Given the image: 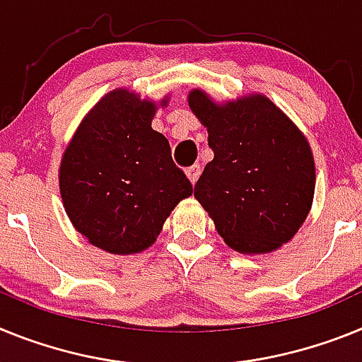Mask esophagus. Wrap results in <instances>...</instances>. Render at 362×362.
I'll return each instance as SVG.
<instances>
[{
  "label": "esophagus",
  "instance_id": "obj_1",
  "mask_svg": "<svg viewBox=\"0 0 362 362\" xmlns=\"http://www.w3.org/2000/svg\"><path fill=\"white\" fill-rule=\"evenodd\" d=\"M185 175L191 180V184H197V180L200 177V165H191V168H187L185 169Z\"/></svg>",
  "mask_w": 362,
  "mask_h": 362
}]
</instances>
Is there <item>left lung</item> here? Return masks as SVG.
Segmentation results:
<instances>
[{
    "label": "left lung",
    "instance_id": "1",
    "mask_svg": "<svg viewBox=\"0 0 362 362\" xmlns=\"http://www.w3.org/2000/svg\"><path fill=\"white\" fill-rule=\"evenodd\" d=\"M187 103L215 155L194 185V199L231 250H279L313 204L315 160L304 133L260 93L216 102L204 89H191Z\"/></svg>",
    "mask_w": 362,
    "mask_h": 362
}]
</instances>
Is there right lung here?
I'll list each match as a JSON object with an SVG mask.
<instances>
[{
    "label": "right lung",
    "instance_id": "add662e5",
    "mask_svg": "<svg viewBox=\"0 0 362 362\" xmlns=\"http://www.w3.org/2000/svg\"><path fill=\"white\" fill-rule=\"evenodd\" d=\"M160 102L112 89L83 116L59 163V194L89 244L134 255L156 242L163 222L193 185L173 163L168 138L151 127Z\"/></svg>",
    "mask_w": 362,
    "mask_h": 362
}]
</instances>
